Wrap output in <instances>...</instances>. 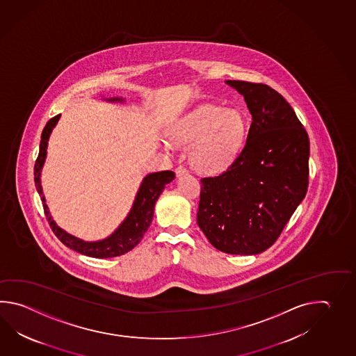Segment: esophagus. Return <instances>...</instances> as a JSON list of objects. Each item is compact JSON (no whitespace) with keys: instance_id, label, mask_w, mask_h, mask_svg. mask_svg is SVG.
I'll list each match as a JSON object with an SVG mask.
<instances>
[{"instance_id":"1","label":"esophagus","mask_w":356,"mask_h":356,"mask_svg":"<svg viewBox=\"0 0 356 356\" xmlns=\"http://www.w3.org/2000/svg\"><path fill=\"white\" fill-rule=\"evenodd\" d=\"M187 173H188L187 168H184L183 165H179V167L175 169V175H177V177H181V175H187Z\"/></svg>"}]
</instances>
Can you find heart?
I'll list each match as a JSON object with an SVG mask.
<instances>
[{
    "label": "heart",
    "instance_id": "b5f03b06",
    "mask_svg": "<svg viewBox=\"0 0 356 356\" xmlns=\"http://www.w3.org/2000/svg\"><path fill=\"white\" fill-rule=\"evenodd\" d=\"M245 131L247 122L238 109L202 104L175 122L169 137L175 144L191 145L188 159L193 169L213 175L234 161Z\"/></svg>",
    "mask_w": 356,
    "mask_h": 356
}]
</instances>
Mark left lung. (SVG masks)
<instances>
[{"label": "left lung", "instance_id": "1", "mask_svg": "<svg viewBox=\"0 0 356 356\" xmlns=\"http://www.w3.org/2000/svg\"><path fill=\"white\" fill-rule=\"evenodd\" d=\"M252 114L242 152L201 179L197 224L216 250L257 254L280 236L307 195L309 137L296 112L265 83L227 80Z\"/></svg>", "mask_w": 356, "mask_h": 356}]
</instances>
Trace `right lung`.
Returning a JSON list of instances; mask_svg holds the SVG:
<instances>
[{
	"instance_id": "right-lung-1",
	"label": "right lung",
	"mask_w": 356,
	"mask_h": 356,
	"mask_svg": "<svg viewBox=\"0 0 356 356\" xmlns=\"http://www.w3.org/2000/svg\"><path fill=\"white\" fill-rule=\"evenodd\" d=\"M108 102H123V98L106 99ZM60 114L56 115L47 122L46 127L42 132V140L39 145V154L35 165H34V181L39 195L42 197L43 209L46 213L47 220L49 222V227H52L54 235L63 243L66 247L76 250L81 254L95 258H111L122 256L127 253L132 248H135L140 241L143 239L146 230L152 224L154 216V207L155 202L159 198L160 193L165 188V184L175 179V175L172 170H163L156 173H150L146 175L137 192L135 202L132 204V209L129 211L127 218L123 220L118 229H115L113 234L109 235L103 241L98 242H85L83 239H79L74 235L68 234L65 230H62L54 222L48 206L46 204V198L43 196L42 184H40V172L44 164L47 156V145L48 138L52 132L54 126L60 120Z\"/></svg>"
}]
</instances>
